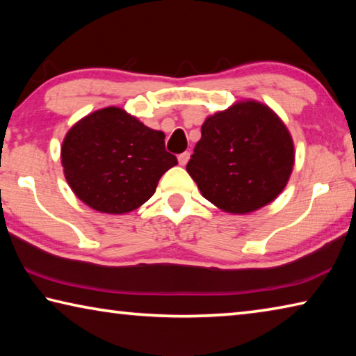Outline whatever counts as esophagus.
<instances>
[{
    "label": "esophagus",
    "instance_id": "1",
    "mask_svg": "<svg viewBox=\"0 0 356 356\" xmlns=\"http://www.w3.org/2000/svg\"><path fill=\"white\" fill-rule=\"evenodd\" d=\"M177 160H179V165H180V166H185L186 163H188V160H190V152L180 154V155L177 156Z\"/></svg>",
    "mask_w": 356,
    "mask_h": 356
}]
</instances>
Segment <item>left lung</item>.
Segmentation results:
<instances>
[{
	"label": "left lung",
	"mask_w": 356,
	"mask_h": 356,
	"mask_svg": "<svg viewBox=\"0 0 356 356\" xmlns=\"http://www.w3.org/2000/svg\"><path fill=\"white\" fill-rule=\"evenodd\" d=\"M186 165L202 196L229 213H250L284 190L295 152L284 122L267 105L237 102L209 116Z\"/></svg>",
	"instance_id": "left-lung-1"
}]
</instances>
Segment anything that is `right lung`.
I'll return each mask as SVG.
<instances>
[{
  "instance_id": "1",
  "label": "right lung",
  "mask_w": 356,
  "mask_h": 356,
  "mask_svg": "<svg viewBox=\"0 0 356 356\" xmlns=\"http://www.w3.org/2000/svg\"><path fill=\"white\" fill-rule=\"evenodd\" d=\"M72 191L102 213H127L155 193L160 177L177 165L166 152L165 134L122 108L97 110L72 127L61 147Z\"/></svg>"
}]
</instances>
